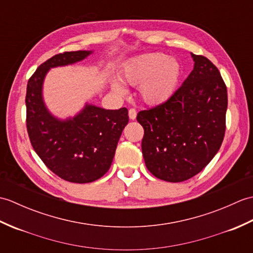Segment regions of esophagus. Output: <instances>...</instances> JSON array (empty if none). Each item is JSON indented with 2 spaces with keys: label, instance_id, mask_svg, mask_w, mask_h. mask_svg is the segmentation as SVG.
<instances>
[{
  "label": "esophagus",
  "instance_id": "esophagus-1",
  "mask_svg": "<svg viewBox=\"0 0 253 253\" xmlns=\"http://www.w3.org/2000/svg\"><path fill=\"white\" fill-rule=\"evenodd\" d=\"M128 115H129L130 120H135L137 116V111L135 109H129V111H128Z\"/></svg>",
  "mask_w": 253,
  "mask_h": 253
}]
</instances>
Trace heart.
Masks as SVG:
<instances>
[{
    "label": "heart",
    "instance_id": "1",
    "mask_svg": "<svg viewBox=\"0 0 253 253\" xmlns=\"http://www.w3.org/2000/svg\"><path fill=\"white\" fill-rule=\"evenodd\" d=\"M181 67L178 61L164 53H148L128 62L123 69V78L128 84L139 85L144 102L158 104L175 92L179 83ZM113 88L124 92L123 85L115 82Z\"/></svg>",
    "mask_w": 253,
    "mask_h": 253
}]
</instances>
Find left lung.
<instances>
[{"label":"left lung","mask_w":253,"mask_h":253,"mask_svg":"<svg viewBox=\"0 0 253 253\" xmlns=\"http://www.w3.org/2000/svg\"><path fill=\"white\" fill-rule=\"evenodd\" d=\"M195 67L163 103L140 111L147 169L159 179L180 182L211 162L226 129L227 88L214 64L191 54Z\"/></svg>","instance_id":"1"}]
</instances>
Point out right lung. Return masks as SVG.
<instances>
[{"mask_svg": "<svg viewBox=\"0 0 253 253\" xmlns=\"http://www.w3.org/2000/svg\"><path fill=\"white\" fill-rule=\"evenodd\" d=\"M91 51L64 52L42 63L29 78L26 125L31 146L42 162L62 179L87 184L110 169L117 142L128 124L126 107L104 110L85 105L74 118L53 117L42 100V84L50 68L84 60Z\"/></svg>", "mask_w": 253, "mask_h": 253, "instance_id": "right-lung-1", "label": "right lung"}]
</instances>
